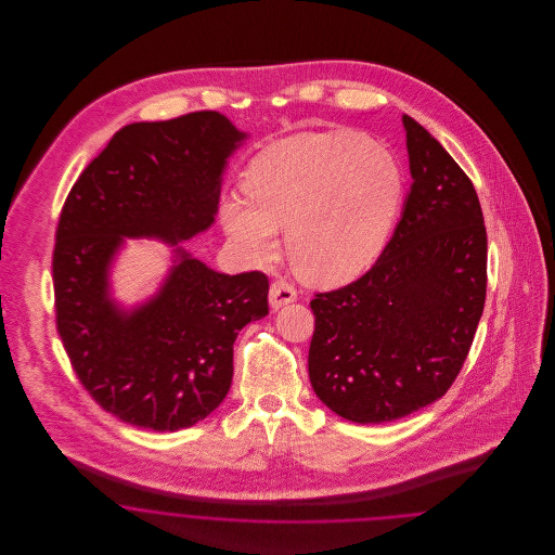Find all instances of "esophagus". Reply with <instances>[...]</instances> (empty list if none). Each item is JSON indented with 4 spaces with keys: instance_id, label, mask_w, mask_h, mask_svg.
I'll return each instance as SVG.
<instances>
[{
    "instance_id": "obj_1",
    "label": "esophagus",
    "mask_w": 555,
    "mask_h": 555,
    "mask_svg": "<svg viewBox=\"0 0 555 555\" xmlns=\"http://www.w3.org/2000/svg\"><path fill=\"white\" fill-rule=\"evenodd\" d=\"M295 299H297V291L287 281H274L270 285V306L274 310L287 306V304L295 301Z\"/></svg>"
}]
</instances>
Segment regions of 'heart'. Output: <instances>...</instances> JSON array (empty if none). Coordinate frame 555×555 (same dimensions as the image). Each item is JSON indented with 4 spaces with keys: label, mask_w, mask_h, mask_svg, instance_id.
<instances>
[{
    "label": "heart",
    "mask_w": 555,
    "mask_h": 555,
    "mask_svg": "<svg viewBox=\"0 0 555 555\" xmlns=\"http://www.w3.org/2000/svg\"><path fill=\"white\" fill-rule=\"evenodd\" d=\"M245 197L222 202V224L256 262L276 251L287 229L299 276L335 285L360 274L380 254L405 191L401 162L353 131L299 132L249 162Z\"/></svg>",
    "instance_id": "heart-1"
}]
</instances>
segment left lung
Masks as SVG:
<instances>
[{
    "mask_svg": "<svg viewBox=\"0 0 555 555\" xmlns=\"http://www.w3.org/2000/svg\"><path fill=\"white\" fill-rule=\"evenodd\" d=\"M412 186L393 237L358 281L317 293L308 356L318 399L345 421L391 423L448 393L487 295L473 181L403 114Z\"/></svg>",
    "mask_w": 555,
    "mask_h": 555,
    "instance_id": "obj_1",
    "label": "left lung"
}]
</instances>
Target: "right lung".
Returning a JSON list of instances; mask_svg holds the SVG:
<instances>
[{
    "label": "right lung",
    "instance_id": "right-lung-1",
    "mask_svg": "<svg viewBox=\"0 0 555 555\" xmlns=\"http://www.w3.org/2000/svg\"><path fill=\"white\" fill-rule=\"evenodd\" d=\"M245 132L191 112L116 132L70 189L53 247L55 324L82 387L122 423L179 430L231 389L238 331L268 314L264 272L222 274L179 243L214 222L227 159ZM125 236L177 244L159 293L131 311L108 297Z\"/></svg>",
    "mask_w": 555,
    "mask_h": 555
}]
</instances>
